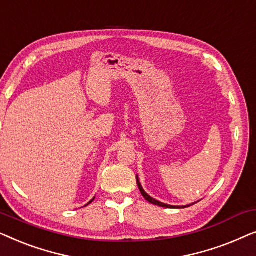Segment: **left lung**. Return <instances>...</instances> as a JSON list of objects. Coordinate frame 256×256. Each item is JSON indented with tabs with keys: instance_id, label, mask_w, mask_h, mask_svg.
<instances>
[{
	"instance_id": "8db88e82",
	"label": "left lung",
	"mask_w": 256,
	"mask_h": 256,
	"mask_svg": "<svg viewBox=\"0 0 256 256\" xmlns=\"http://www.w3.org/2000/svg\"><path fill=\"white\" fill-rule=\"evenodd\" d=\"M136 182H138V188H140V191H141V194L143 196V197H144L146 200H148L149 202H152V204H154V205L160 206V208H188V206L194 205V204H196V202H192V204H188V205H185V206H174V205L164 204V202H158V200H156V199H154L152 197H150V196H149L148 194H146V192L144 190H143L142 185H141V183H140V180H138V174H136Z\"/></svg>"
}]
</instances>
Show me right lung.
<instances>
[{"label": "right lung", "mask_w": 256, "mask_h": 256, "mask_svg": "<svg viewBox=\"0 0 256 256\" xmlns=\"http://www.w3.org/2000/svg\"><path fill=\"white\" fill-rule=\"evenodd\" d=\"M93 200H94V198H93V199H92V200H90V202H87V204H86V205H85V206H87V205H88V204H90V202H93Z\"/></svg>", "instance_id": "obj_1"}]
</instances>
